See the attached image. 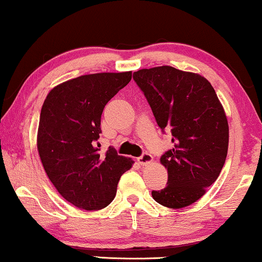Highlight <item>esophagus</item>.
Wrapping results in <instances>:
<instances>
[{"instance_id": "34e87169", "label": "esophagus", "mask_w": 262, "mask_h": 262, "mask_svg": "<svg viewBox=\"0 0 262 262\" xmlns=\"http://www.w3.org/2000/svg\"><path fill=\"white\" fill-rule=\"evenodd\" d=\"M137 161L139 164H142V166H148V164L152 162V156L150 155L149 152H143L142 155L138 157Z\"/></svg>"}]
</instances>
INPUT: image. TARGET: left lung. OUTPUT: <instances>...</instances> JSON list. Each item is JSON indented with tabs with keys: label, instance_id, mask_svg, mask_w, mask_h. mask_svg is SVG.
Masks as SVG:
<instances>
[{
	"label": "left lung",
	"instance_id": "obj_1",
	"mask_svg": "<svg viewBox=\"0 0 262 262\" xmlns=\"http://www.w3.org/2000/svg\"><path fill=\"white\" fill-rule=\"evenodd\" d=\"M157 125L170 132L174 148L161 156L167 186L152 191L161 205L181 209L205 194L217 180L228 154L229 126L223 106L205 77L156 67L134 73Z\"/></svg>",
	"mask_w": 262,
	"mask_h": 262
}]
</instances>
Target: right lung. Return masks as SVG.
<instances>
[{
  "label": "right lung",
  "mask_w": 262,
  "mask_h": 262,
  "mask_svg": "<svg viewBox=\"0 0 262 262\" xmlns=\"http://www.w3.org/2000/svg\"><path fill=\"white\" fill-rule=\"evenodd\" d=\"M132 73L83 75L51 89L41 107L37 145L42 167L59 194L78 209L106 207L132 160L113 146L100 154L106 103L131 81Z\"/></svg>",
  "instance_id": "obj_1"
}]
</instances>
